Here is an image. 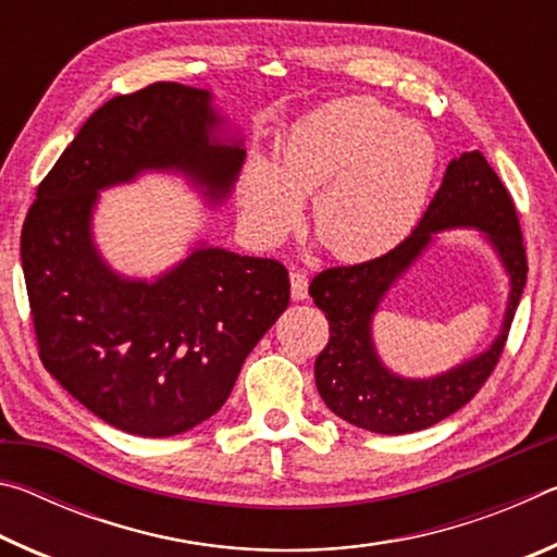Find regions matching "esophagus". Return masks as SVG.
Wrapping results in <instances>:
<instances>
[{"mask_svg": "<svg viewBox=\"0 0 557 557\" xmlns=\"http://www.w3.org/2000/svg\"><path fill=\"white\" fill-rule=\"evenodd\" d=\"M289 295L295 301H305L309 297V280L305 272L299 270L289 272Z\"/></svg>", "mask_w": 557, "mask_h": 557, "instance_id": "esophagus-1", "label": "esophagus"}]
</instances>
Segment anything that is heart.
<instances>
[{"mask_svg":"<svg viewBox=\"0 0 557 557\" xmlns=\"http://www.w3.org/2000/svg\"><path fill=\"white\" fill-rule=\"evenodd\" d=\"M437 145L418 120L373 98L334 100L299 117L275 164L252 157L238 184L240 223L260 248L295 228L314 199V231L338 260L385 256L408 238L425 209Z\"/></svg>","mask_w":557,"mask_h":557,"instance_id":"heart-1","label":"heart"}]
</instances>
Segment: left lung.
<instances>
[{
	"mask_svg": "<svg viewBox=\"0 0 557 557\" xmlns=\"http://www.w3.org/2000/svg\"><path fill=\"white\" fill-rule=\"evenodd\" d=\"M457 227L476 230L503 262L509 277L503 329L484 352L467 362L428 380H408L382 363L372 342V319L436 235ZM525 272L521 225L502 178L476 149L451 159L440 191L408 238L375 260L319 272L309 285L329 322V344L314 363L317 391L326 408L379 435H408L449 418L492 375L523 295Z\"/></svg>",
	"mask_w": 557,
	"mask_h": 557,
	"instance_id": "left-lung-1",
	"label": "left lung"
}]
</instances>
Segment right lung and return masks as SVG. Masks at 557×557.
Returning a JSON list of instances; mask_svg holds the SVG:
<instances>
[{
    "instance_id": "obj_1",
    "label": "right lung",
    "mask_w": 557,
    "mask_h": 557,
    "mask_svg": "<svg viewBox=\"0 0 557 557\" xmlns=\"http://www.w3.org/2000/svg\"><path fill=\"white\" fill-rule=\"evenodd\" d=\"M243 162L211 90L154 83L92 112L36 191L22 268L41 361L108 425L172 437L219 412L287 309L289 277L277 260L206 240L152 280L122 275L92 233L100 191L174 174L219 209Z\"/></svg>"
}]
</instances>
